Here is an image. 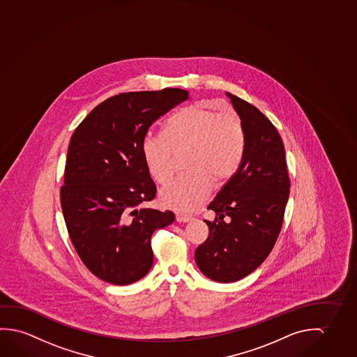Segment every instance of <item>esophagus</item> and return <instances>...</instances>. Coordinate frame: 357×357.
<instances>
[{
    "label": "esophagus",
    "mask_w": 357,
    "mask_h": 357,
    "mask_svg": "<svg viewBox=\"0 0 357 357\" xmlns=\"http://www.w3.org/2000/svg\"><path fill=\"white\" fill-rule=\"evenodd\" d=\"M176 221L178 223H187V222L192 221V217H188V215H176Z\"/></svg>",
    "instance_id": "esophagus-1"
}]
</instances>
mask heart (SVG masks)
Here are the masks:
<instances>
[{"label":"heart","mask_w":357,"mask_h":357,"mask_svg":"<svg viewBox=\"0 0 357 357\" xmlns=\"http://www.w3.org/2000/svg\"><path fill=\"white\" fill-rule=\"evenodd\" d=\"M165 135H147L142 155L147 169L160 183L174 175V153L187 151L186 175L165 185L160 202L172 210L191 212L210 195L212 182L225 183L241 164L244 131L232 114L195 104L172 115L165 125Z\"/></svg>","instance_id":"obj_1"}]
</instances>
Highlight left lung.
Wrapping results in <instances>:
<instances>
[{
	"label": "left lung",
	"mask_w": 357,
	"mask_h": 357,
	"mask_svg": "<svg viewBox=\"0 0 357 357\" xmlns=\"http://www.w3.org/2000/svg\"><path fill=\"white\" fill-rule=\"evenodd\" d=\"M226 94L243 128V155L208 206L215 220L204 221L208 238L195 252L198 269L220 283L237 282L266 261L282 229L290 187L275 126L252 104Z\"/></svg>",
	"instance_id": "8db88e82"
}]
</instances>
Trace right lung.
Listing matches in <instances>:
<instances>
[{
  "label": "right lung",
  "mask_w": 357,
  "mask_h": 357,
  "mask_svg": "<svg viewBox=\"0 0 357 357\" xmlns=\"http://www.w3.org/2000/svg\"><path fill=\"white\" fill-rule=\"evenodd\" d=\"M188 96L165 88L112 96L72 135L63 215L80 259L107 283L128 285L145 277L153 266V233L175 221L171 211L142 207L156 195L142 142L153 121Z\"/></svg>",
  "instance_id": "add662e5"
}]
</instances>
